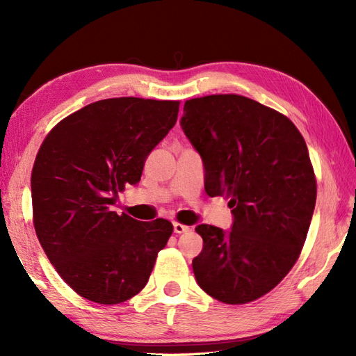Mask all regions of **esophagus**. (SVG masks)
Returning a JSON list of instances; mask_svg holds the SVG:
<instances>
[{"mask_svg":"<svg viewBox=\"0 0 356 356\" xmlns=\"http://www.w3.org/2000/svg\"><path fill=\"white\" fill-rule=\"evenodd\" d=\"M172 226H174V232H176V234H182V232L190 231V226H186L184 223H179V222H174Z\"/></svg>","mask_w":356,"mask_h":356,"instance_id":"34e87169","label":"esophagus"}]
</instances>
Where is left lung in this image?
<instances>
[{
  "label": "left lung",
  "mask_w": 356,
  "mask_h": 356,
  "mask_svg": "<svg viewBox=\"0 0 356 356\" xmlns=\"http://www.w3.org/2000/svg\"><path fill=\"white\" fill-rule=\"evenodd\" d=\"M205 166L209 197L229 199V232L199 225L197 284L226 305L263 297L289 274L305 246L316 179L303 136L289 118L240 95L194 97L180 120Z\"/></svg>",
  "instance_id": "obj_1"
}]
</instances>
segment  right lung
<instances>
[{"label":"right lung","instance_id":"1","mask_svg":"<svg viewBox=\"0 0 356 356\" xmlns=\"http://www.w3.org/2000/svg\"><path fill=\"white\" fill-rule=\"evenodd\" d=\"M179 101L110 97L51 128L32 170L33 226L50 263L81 297L119 305L145 287L172 234L165 218L118 216V193L177 120Z\"/></svg>","mask_w":356,"mask_h":356}]
</instances>
